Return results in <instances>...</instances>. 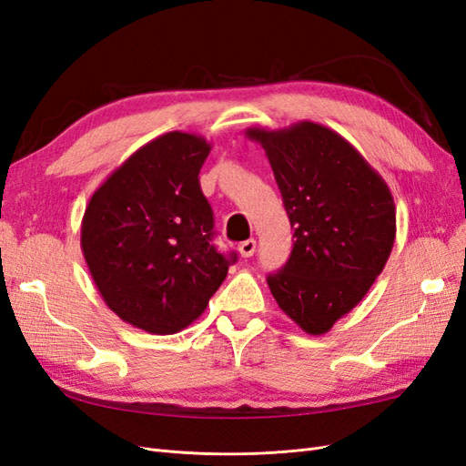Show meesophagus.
<instances>
[{"label": "esophagus", "instance_id": "1", "mask_svg": "<svg viewBox=\"0 0 466 466\" xmlns=\"http://www.w3.org/2000/svg\"><path fill=\"white\" fill-rule=\"evenodd\" d=\"M255 250H257L255 238H247V241L238 243V255H241L243 258H250L252 255H255Z\"/></svg>", "mask_w": 466, "mask_h": 466}]
</instances>
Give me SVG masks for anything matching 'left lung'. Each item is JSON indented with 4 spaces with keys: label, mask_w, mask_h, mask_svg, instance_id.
<instances>
[{
    "label": "left lung",
    "mask_w": 466,
    "mask_h": 466,
    "mask_svg": "<svg viewBox=\"0 0 466 466\" xmlns=\"http://www.w3.org/2000/svg\"><path fill=\"white\" fill-rule=\"evenodd\" d=\"M245 134L266 151L295 238L268 286L307 334L329 332L365 298L390 257L392 194L361 153L327 126L303 120Z\"/></svg>",
    "instance_id": "8db88e82"
}]
</instances>
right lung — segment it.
<instances>
[{
  "instance_id": "obj_1",
  "label": "right lung",
  "mask_w": 466,
  "mask_h": 466,
  "mask_svg": "<svg viewBox=\"0 0 466 466\" xmlns=\"http://www.w3.org/2000/svg\"><path fill=\"white\" fill-rule=\"evenodd\" d=\"M211 146L168 132L132 153L91 196L81 250L98 293L151 334L187 329L237 260L211 243L214 211L200 188Z\"/></svg>"
}]
</instances>
